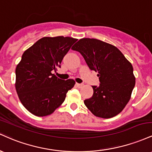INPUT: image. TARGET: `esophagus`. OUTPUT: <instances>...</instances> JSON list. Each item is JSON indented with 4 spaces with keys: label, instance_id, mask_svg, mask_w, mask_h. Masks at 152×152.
Segmentation results:
<instances>
[{
    "label": "esophagus",
    "instance_id": "esophagus-1",
    "mask_svg": "<svg viewBox=\"0 0 152 152\" xmlns=\"http://www.w3.org/2000/svg\"><path fill=\"white\" fill-rule=\"evenodd\" d=\"M76 86H77V87H78V88H81V87L83 86V83H76Z\"/></svg>",
    "mask_w": 152,
    "mask_h": 152
}]
</instances>
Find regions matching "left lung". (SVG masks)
I'll use <instances>...</instances> for the list:
<instances>
[{"mask_svg": "<svg viewBox=\"0 0 152 152\" xmlns=\"http://www.w3.org/2000/svg\"><path fill=\"white\" fill-rule=\"evenodd\" d=\"M78 51L91 70L98 73L99 86L84 104L98 117H114L124 109L135 86L133 66L113 45L95 38H81L71 48Z\"/></svg>", "mask_w": 152, "mask_h": 152, "instance_id": "obj_1", "label": "left lung"}]
</instances>
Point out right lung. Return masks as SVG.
Masks as SVG:
<instances>
[{
    "label": "right lung",
    "mask_w": 152,
    "mask_h": 152,
    "mask_svg": "<svg viewBox=\"0 0 152 152\" xmlns=\"http://www.w3.org/2000/svg\"><path fill=\"white\" fill-rule=\"evenodd\" d=\"M77 39L43 37L28 48L15 69V89L24 107L38 116L51 114L74 86L73 79L62 80L53 71Z\"/></svg>",
    "instance_id": "1"
}]
</instances>
